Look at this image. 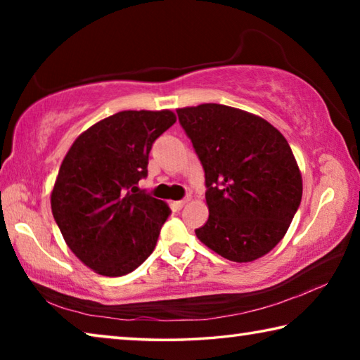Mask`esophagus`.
<instances>
[{"label": "esophagus", "mask_w": 360, "mask_h": 360, "mask_svg": "<svg viewBox=\"0 0 360 360\" xmlns=\"http://www.w3.org/2000/svg\"><path fill=\"white\" fill-rule=\"evenodd\" d=\"M186 203H187L186 200H179V202H173V203H172V206H173V208H174L176 211H179V210L184 208Z\"/></svg>", "instance_id": "1"}]
</instances>
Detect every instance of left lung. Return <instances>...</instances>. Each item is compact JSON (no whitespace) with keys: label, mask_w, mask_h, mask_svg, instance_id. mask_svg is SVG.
Wrapping results in <instances>:
<instances>
[{"label":"left lung","mask_w":360,"mask_h":360,"mask_svg":"<svg viewBox=\"0 0 360 360\" xmlns=\"http://www.w3.org/2000/svg\"><path fill=\"white\" fill-rule=\"evenodd\" d=\"M205 169L208 221L195 230L231 262L264 257L302 202V173L288 139L260 115L217 103L176 109Z\"/></svg>","instance_id":"left-lung-1"}]
</instances>
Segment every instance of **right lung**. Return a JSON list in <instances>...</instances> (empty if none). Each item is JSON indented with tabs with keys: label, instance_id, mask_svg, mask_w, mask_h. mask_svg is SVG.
Listing matches in <instances>:
<instances>
[{
	"label": "right lung",
	"instance_id": "add662e5",
	"mask_svg": "<svg viewBox=\"0 0 360 360\" xmlns=\"http://www.w3.org/2000/svg\"><path fill=\"white\" fill-rule=\"evenodd\" d=\"M176 122L169 109L120 111L79 135L51 192L72 254L103 276H124L154 251L169 206L139 192L152 143Z\"/></svg>",
	"mask_w": 360,
	"mask_h": 360
}]
</instances>
